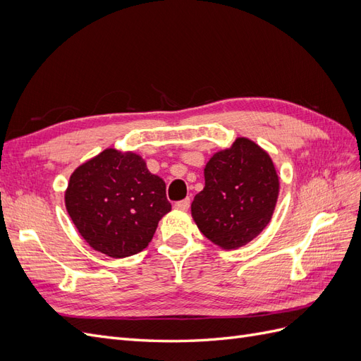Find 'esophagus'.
Instances as JSON below:
<instances>
[{"instance_id":"1","label":"esophagus","mask_w":361,"mask_h":361,"mask_svg":"<svg viewBox=\"0 0 361 361\" xmlns=\"http://www.w3.org/2000/svg\"><path fill=\"white\" fill-rule=\"evenodd\" d=\"M174 207H176V209H179V211H188L190 209V199H185V200L174 203Z\"/></svg>"}]
</instances>
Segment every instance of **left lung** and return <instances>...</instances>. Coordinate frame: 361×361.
I'll return each instance as SVG.
<instances>
[{
	"label": "left lung",
	"instance_id": "left-lung-1",
	"mask_svg": "<svg viewBox=\"0 0 361 361\" xmlns=\"http://www.w3.org/2000/svg\"><path fill=\"white\" fill-rule=\"evenodd\" d=\"M280 192V179L265 149L247 137L215 152L204 167V188L191 215L199 231L223 250H236L264 232Z\"/></svg>",
	"mask_w": 361,
	"mask_h": 361
}]
</instances>
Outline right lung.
<instances>
[{"mask_svg":"<svg viewBox=\"0 0 361 361\" xmlns=\"http://www.w3.org/2000/svg\"><path fill=\"white\" fill-rule=\"evenodd\" d=\"M64 204L84 241L116 259L143 251L171 211L166 182L135 152L113 147L75 169Z\"/></svg>","mask_w":361,"mask_h":361,"instance_id":"obj_1","label":"right lung"}]
</instances>
